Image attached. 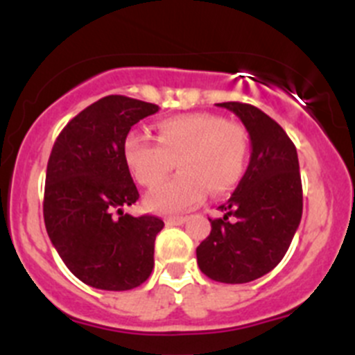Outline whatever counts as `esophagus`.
Returning a JSON list of instances; mask_svg holds the SVG:
<instances>
[{
  "mask_svg": "<svg viewBox=\"0 0 355 355\" xmlns=\"http://www.w3.org/2000/svg\"><path fill=\"white\" fill-rule=\"evenodd\" d=\"M187 222V216H168L166 225H182Z\"/></svg>",
  "mask_w": 355,
  "mask_h": 355,
  "instance_id": "esophagus-1",
  "label": "esophagus"
}]
</instances>
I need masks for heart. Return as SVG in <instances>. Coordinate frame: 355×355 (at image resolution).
Instances as JSON below:
<instances>
[{
    "mask_svg": "<svg viewBox=\"0 0 355 355\" xmlns=\"http://www.w3.org/2000/svg\"><path fill=\"white\" fill-rule=\"evenodd\" d=\"M157 142L142 133L125 140V161L140 185L154 189L171 173L180 175L146 198L153 211L175 213L198 205L209 189L220 196L236 187L250 159V137L239 123L211 112L161 119Z\"/></svg>",
    "mask_w": 355,
    "mask_h": 355,
    "instance_id": "b5f03b06",
    "label": "heart"
}]
</instances>
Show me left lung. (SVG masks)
Listing matches in <instances>:
<instances>
[{"label":"left lung","mask_w":355,"mask_h":355,"mask_svg":"<svg viewBox=\"0 0 355 355\" xmlns=\"http://www.w3.org/2000/svg\"><path fill=\"white\" fill-rule=\"evenodd\" d=\"M241 119L251 142L250 164L211 222V232L196 250L202 274L213 281L243 284L276 267L290 248L304 209L297 147L260 109L223 102ZM230 216L232 220H229Z\"/></svg>","instance_id":"8db88e82"}]
</instances>
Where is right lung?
I'll return each mask as SVG.
<instances>
[{"instance_id":"1","label":"right lung","mask_w":355,"mask_h":355,"mask_svg":"<svg viewBox=\"0 0 355 355\" xmlns=\"http://www.w3.org/2000/svg\"><path fill=\"white\" fill-rule=\"evenodd\" d=\"M156 104L109 95L88 105L57 137L46 166L43 216L67 269L97 290L140 286L154 269L157 216H132L139 199L125 140Z\"/></svg>"}]
</instances>
